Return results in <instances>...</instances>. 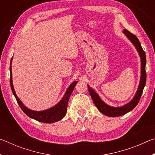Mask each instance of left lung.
Masks as SVG:
<instances>
[{"instance_id": "8db88e82", "label": "left lung", "mask_w": 155, "mask_h": 155, "mask_svg": "<svg viewBox=\"0 0 155 155\" xmlns=\"http://www.w3.org/2000/svg\"><path fill=\"white\" fill-rule=\"evenodd\" d=\"M123 33L125 34V35L127 37L133 45L137 49L139 54H140L141 59V78L140 81V85H139L138 89L137 90L135 96L131 100L129 103L124 104V106L120 107H111L107 104L105 103L102 101L100 98L98 94L95 91L92 90L90 86L87 85L89 92L90 94L91 98L93 100L94 103L95 104L97 109H98L102 114L107 115L109 117H117L120 115H124L127 114L128 112L135 108L140 101L141 94H142L143 88L145 87L146 81V58L145 52L143 51L142 47L141 46V44L139 41L138 38L134 34L131 33L128 30L124 29L123 31Z\"/></svg>"}]
</instances>
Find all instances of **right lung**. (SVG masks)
Listing matches in <instances>:
<instances>
[{"mask_svg": "<svg viewBox=\"0 0 155 155\" xmlns=\"http://www.w3.org/2000/svg\"><path fill=\"white\" fill-rule=\"evenodd\" d=\"M12 59H11V63H10V74H11V77H10V85H11V88L12 90V92L14 94L15 99L18 102V104H19L21 109L24 111L25 114L28 115L31 118H33L34 120H37V121L44 122V123H53L57 121H59L64 117L67 112V107L68 101H69L70 96L72 93L73 90L75 85H77L78 81H74L73 82L71 85L69 86L68 90L65 92V95L63 97L62 99L60 101L59 103H57L55 106H54L52 108H50L48 109L44 110V111H33V110L28 109L27 107H25L22 101L18 98L15 92L14 85H13L12 82Z\"/></svg>", "mask_w": 155, "mask_h": 155, "instance_id": "right-lung-1", "label": "right lung"}]
</instances>
